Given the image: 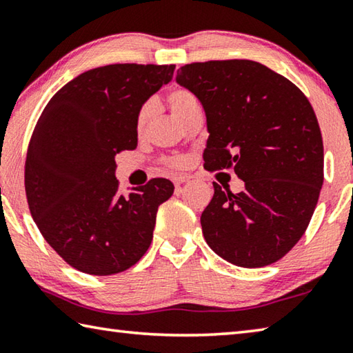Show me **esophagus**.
<instances>
[{"mask_svg":"<svg viewBox=\"0 0 353 353\" xmlns=\"http://www.w3.org/2000/svg\"><path fill=\"white\" fill-rule=\"evenodd\" d=\"M188 182H190V177H188V176H179V177H174V185H176L177 190H181L182 185L188 183Z\"/></svg>","mask_w":353,"mask_h":353,"instance_id":"esophagus-1","label":"esophagus"}]
</instances>
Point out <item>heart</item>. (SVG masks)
Listing matches in <instances>:
<instances>
[{
  "label": "heart",
  "instance_id": "obj_1",
  "mask_svg": "<svg viewBox=\"0 0 353 353\" xmlns=\"http://www.w3.org/2000/svg\"><path fill=\"white\" fill-rule=\"evenodd\" d=\"M168 107L172 118L181 123L182 119L187 117V113L190 110L196 109V107H199V104L193 97V93H190L188 90H183V88H174V90H171L168 93ZM152 113H154L152 103H146L140 109L139 115H137V130H139L140 134L146 129L148 123L151 121ZM185 162H187L185 159H179L174 162V166H183Z\"/></svg>",
  "mask_w": 353,
  "mask_h": 353
}]
</instances>
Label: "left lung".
Masks as SVG:
<instances>
[{
    "label": "left lung",
    "instance_id": "left-lung-1",
    "mask_svg": "<svg viewBox=\"0 0 353 353\" xmlns=\"http://www.w3.org/2000/svg\"><path fill=\"white\" fill-rule=\"evenodd\" d=\"M176 81L207 118V170L234 166L240 193L214 194L201 214L213 252L232 265L276 263L305 234L324 182V146L312 104L282 74L234 59L190 63Z\"/></svg>",
    "mask_w": 353,
    "mask_h": 353
}]
</instances>
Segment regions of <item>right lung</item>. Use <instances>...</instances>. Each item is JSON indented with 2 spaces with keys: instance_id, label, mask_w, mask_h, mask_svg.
Returning a JSON list of instances; mask_svg holds the SVG:
<instances>
[{
  "instance_id": "right-lung-1",
  "label": "right lung",
  "mask_w": 353,
  "mask_h": 353,
  "mask_svg": "<svg viewBox=\"0 0 353 353\" xmlns=\"http://www.w3.org/2000/svg\"><path fill=\"white\" fill-rule=\"evenodd\" d=\"M176 65L115 63L63 85L39 118L28 148L25 188L46 243L92 276L129 270L152 241L159 205L174 185L152 179L118 193L115 157L137 148V115L171 82Z\"/></svg>"
}]
</instances>
